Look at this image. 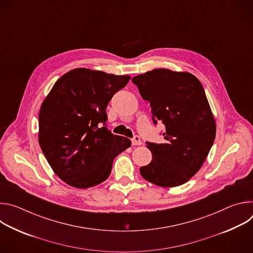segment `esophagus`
<instances>
[{
    "instance_id": "1",
    "label": "esophagus",
    "mask_w": 253,
    "mask_h": 253,
    "mask_svg": "<svg viewBox=\"0 0 253 253\" xmlns=\"http://www.w3.org/2000/svg\"><path fill=\"white\" fill-rule=\"evenodd\" d=\"M142 142H141V139L138 135H135L133 138H132V145L134 146H137V145H141Z\"/></svg>"
}]
</instances>
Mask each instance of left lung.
<instances>
[{
    "mask_svg": "<svg viewBox=\"0 0 253 253\" xmlns=\"http://www.w3.org/2000/svg\"><path fill=\"white\" fill-rule=\"evenodd\" d=\"M151 107L155 125L162 123L164 142H146L152 161L141 176L161 187H175L200 169L215 139L216 125L200 81L190 73L155 69L132 78Z\"/></svg>",
    "mask_w": 253,
    "mask_h": 253,
    "instance_id": "8db88e82",
    "label": "left lung"
}]
</instances>
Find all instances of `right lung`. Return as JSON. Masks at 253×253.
<instances>
[{
	"label": "right lung",
	"mask_w": 253,
	"mask_h": 253,
	"mask_svg": "<svg viewBox=\"0 0 253 253\" xmlns=\"http://www.w3.org/2000/svg\"><path fill=\"white\" fill-rule=\"evenodd\" d=\"M130 76L84 68L64 74L39 113V144L50 166L67 184L89 188L109 177L114 158L130 139L107 128L106 108Z\"/></svg>",
	"instance_id": "obj_1"
}]
</instances>
